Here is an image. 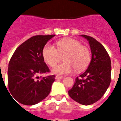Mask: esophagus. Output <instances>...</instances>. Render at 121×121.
<instances>
[{"label": "esophagus", "mask_w": 121, "mask_h": 121, "mask_svg": "<svg viewBox=\"0 0 121 121\" xmlns=\"http://www.w3.org/2000/svg\"><path fill=\"white\" fill-rule=\"evenodd\" d=\"M63 78V76L57 75V76H56L55 78H56V80H58V79H61V78Z\"/></svg>", "instance_id": "1"}]
</instances>
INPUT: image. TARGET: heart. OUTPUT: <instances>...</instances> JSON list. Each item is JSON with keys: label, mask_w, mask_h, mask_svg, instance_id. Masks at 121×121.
Instances as JSON below:
<instances>
[{"label": "heart", "mask_w": 121, "mask_h": 121, "mask_svg": "<svg viewBox=\"0 0 121 121\" xmlns=\"http://www.w3.org/2000/svg\"><path fill=\"white\" fill-rule=\"evenodd\" d=\"M56 48L50 44L44 46L42 54L45 62L51 67L56 65L63 56L65 62L52 70L53 73L65 75L74 70L80 72L87 67L91 60V54L88 48L82 45L77 39L66 38L56 43Z\"/></svg>", "instance_id": "b5f03b06"}]
</instances>
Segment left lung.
Returning <instances> with one entry per match:
<instances>
[{
    "label": "left lung",
    "mask_w": 121,
    "mask_h": 121,
    "mask_svg": "<svg viewBox=\"0 0 121 121\" xmlns=\"http://www.w3.org/2000/svg\"><path fill=\"white\" fill-rule=\"evenodd\" d=\"M90 44L92 59L86 71L76 78L68 94L72 99L85 105L93 104L102 98L111 80V61L108 53L95 39L81 35Z\"/></svg>",
    "instance_id": "obj_1"
}]
</instances>
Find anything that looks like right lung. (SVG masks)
<instances>
[{
	"label": "right lung",
	"mask_w": 121,
	"mask_h": 121,
	"mask_svg": "<svg viewBox=\"0 0 121 121\" xmlns=\"http://www.w3.org/2000/svg\"><path fill=\"white\" fill-rule=\"evenodd\" d=\"M55 36L31 37L14 51L7 72L9 90L14 100L24 105H33L49 95L55 75L45 77L38 75L50 72L44 61L42 51L47 42Z\"/></svg>",
	"instance_id": "obj_1"
}]
</instances>
